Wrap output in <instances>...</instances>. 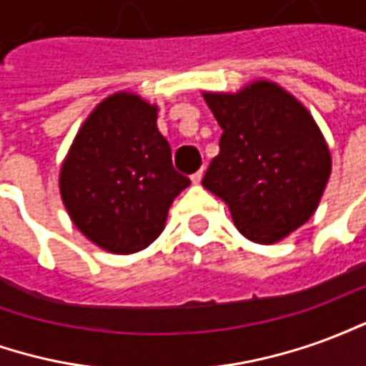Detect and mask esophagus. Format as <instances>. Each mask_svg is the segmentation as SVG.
<instances>
[{
	"instance_id": "esophagus-1",
	"label": "esophagus",
	"mask_w": 366,
	"mask_h": 366,
	"mask_svg": "<svg viewBox=\"0 0 366 366\" xmlns=\"http://www.w3.org/2000/svg\"><path fill=\"white\" fill-rule=\"evenodd\" d=\"M202 176H204V170H198V172H194V174L190 176L192 184H199V182H202Z\"/></svg>"
}]
</instances>
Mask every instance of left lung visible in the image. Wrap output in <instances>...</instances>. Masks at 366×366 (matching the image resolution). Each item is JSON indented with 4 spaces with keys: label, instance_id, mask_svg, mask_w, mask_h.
I'll use <instances>...</instances> for the list:
<instances>
[{
    "label": "left lung",
    "instance_id": "obj_1",
    "mask_svg": "<svg viewBox=\"0 0 366 366\" xmlns=\"http://www.w3.org/2000/svg\"><path fill=\"white\" fill-rule=\"evenodd\" d=\"M223 129L204 188L229 206L237 229L261 245L314 215L331 174L322 131L298 99L269 80L237 94H204Z\"/></svg>",
    "mask_w": 366,
    "mask_h": 366
}]
</instances>
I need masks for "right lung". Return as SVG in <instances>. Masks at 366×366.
<instances>
[{
  "mask_svg": "<svg viewBox=\"0 0 366 366\" xmlns=\"http://www.w3.org/2000/svg\"><path fill=\"white\" fill-rule=\"evenodd\" d=\"M157 112L135 94L105 97L84 121L60 168L70 219L109 253L151 245L164 229L170 204L190 184L172 167Z\"/></svg>",
  "mask_w": 366,
  "mask_h": 366,
  "instance_id": "add662e5",
  "label": "right lung"
}]
</instances>
